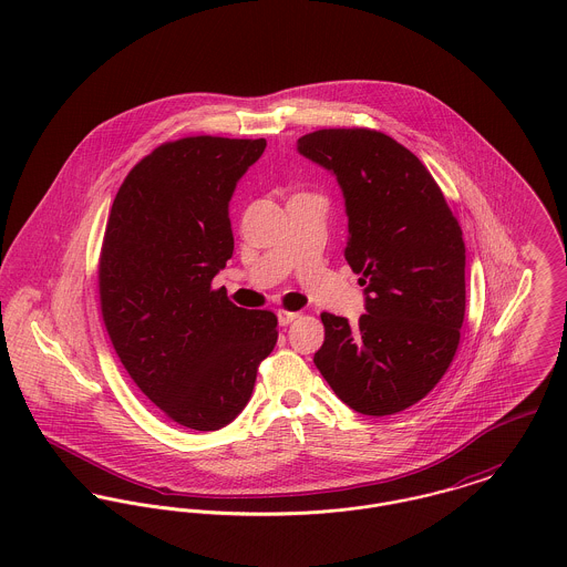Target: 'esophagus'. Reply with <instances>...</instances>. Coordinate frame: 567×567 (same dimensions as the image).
Returning a JSON list of instances; mask_svg holds the SVG:
<instances>
[{"label":"esophagus","instance_id":"1","mask_svg":"<svg viewBox=\"0 0 567 567\" xmlns=\"http://www.w3.org/2000/svg\"><path fill=\"white\" fill-rule=\"evenodd\" d=\"M300 317V313H296V311H287V309H278V321H280V326H289L291 321H296Z\"/></svg>","mask_w":567,"mask_h":567}]
</instances>
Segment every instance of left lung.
Here are the masks:
<instances>
[{"label": "left lung", "instance_id": "obj_1", "mask_svg": "<svg viewBox=\"0 0 567 567\" xmlns=\"http://www.w3.org/2000/svg\"><path fill=\"white\" fill-rule=\"evenodd\" d=\"M298 150L334 172L348 210L346 260L361 274L359 323L321 313L315 365L363 415H393L426 398L447 372L465 319V244L424 163L370 127H323Z\"/></svg>", "mask_w": 567, "mask_h": 567}]
</instances>
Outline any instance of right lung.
Wrapping results in <instances>:
<instances>
[{
	"label": "right lung",
	"instance_id": "1",
	"mask_svg": "<svg viewBox=\"0 0 567 567\" xmlns=\"http://www.w3.org/2000/svg\"><path fill=\"white\" fill-rule=\"evenodd\" d=\"M265 138L185 136L141 158L115 195L97 262L100 309L134 384L176 424L217 431L252 395L278 317L213 289L233 256L228 202Z\"/></svg>",
	"mask_w": 567,
	"mask_h": 567
}]
</instances>
